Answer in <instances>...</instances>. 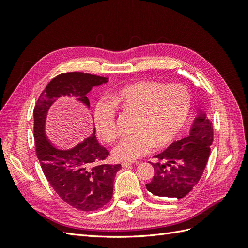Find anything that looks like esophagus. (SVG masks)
I'll use <instances>...</instances> for the list:
<instances>
[{
	"label": "esophagus",
	"instance_id": "1",
	"mask_svg": "<svg viewBox=\"0 0 248 248\" xmlns=\"http://www.w3.org/2000/svg\"><path fill=\"white\" fill-rule=\"evenodd\" d=\"M133 163H138V162H133V161H132V162H131V161H130V162H128V161H123V162H122V167H123V168H127V167L131 166V164H133Z\"/></svg>",
	"mask_w": 248,
	"mask_h": 248
}]
</instances>
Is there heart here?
I'll use <instances>...</instances> for the list:
<instances>
[{
	"label": "heart",
	"instance_id": "b5f03b06",
	"mask_svg": "<svg viewBox=\"0 0 248 248\" xmlns=\"http://www.w3.org/2000/svg\"><path fill=\"white\" fill-rule=\"evenodd\" d=\"M190 94L181 85L163 86L139 81L125 86L110 96V103L99 101L93 112L97 136L104 141L116 137L115 108L137 112L130 136L122 138L112 150L117 160L133 161L149 153L154 145L163 147L174 140L190 109Z\"/></svg>",
	"mask_w": 248,
	"mask_h": 248
}]
</instances>
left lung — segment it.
Wrapping results in <instances>:
<instances>
[{
    "mask_svg": "<svg viewBox=\"0 0 248 248\" xmlns=\"http://www.w3.org/2000/svg\"><path fill=\"white\" fill-rule=\"evenodd\" d=\"M213 141L212 122L204 111L198 114L186 138L174 141L155 155L154 177L148 191L164 199H182L198 184L204 172Z\"/></svg>",
    "mask_w": 248,
    "mask_h": 248,
    "instance_id": "8db88e82",
    "label": "left lung"
}]
</instances>
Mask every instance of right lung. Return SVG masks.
Masks as SVG:
<instances>
[{
    "label": "right lung",
    "instance_id": "1",
    "mask_svg": "<svg viewBox=\"0 0 248 248\" xmlns=\"http://www.w3.org/2000/svg\"><path fill=\"white\" fill-rule=\"evenodd\" d=\"M108 78L84 72L61 73L52 78L34 108L36 154L47 181L67 204L81 211H94L107 205L112 197L114 180L121 164H100L109 152L95 137L76 147L60 150L46 136V121L50 107L61 96L76 97L90 108L87 94L95 86L107 84Z\"/></svg>",
    "mask_w": 248,
    "mask_h": 248
}]
</instances>
